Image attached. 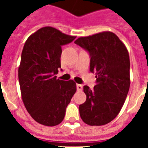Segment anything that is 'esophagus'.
I'll return each instance as SVG.
<instances>
[{"mask_svg":"<svg viewBox=\"0 0 148 148\" xmlns=\"http://www.w3.org/2000/svg\"><path fill=\"white\" fill-rule=\"evenodd\" d=\"M82 88H83V86L81 85V84H77V90H78V91L82 90Z\"/></svg>","mask_w":148,"mask_h":148,"instance_id":"esophagus-1","label":"esophagus"}]
</instances>
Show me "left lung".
Wrapping results in <instances>:
<instances>
[{"label": "left lung", "instance_id": "8db88e82", "mask_svg": "<svg viewBox=\"0 0 148 148\" xmlns=\"http://www.w3.org/2000/svg\"><path fill=\"white\" fill-rule=\"evenodd\" d=\"M74 43L89 52L90 71L97 78L94 89L84 87L87 99L79 106L81 119L90 126L108 124L121 111L130 88L128 51L110 31L81 37Z\"/></svg>", "mask_w": 148, "mask_h": 148}]
</instances>
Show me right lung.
<instances>
[{"label": "right lung", "mask_w": 148, "mask_h": 148, "mask_svg": "<svg viewBox=\"0 0 148 148\" xmlns=\"http://www.w3.org/2000/svg\"><path fill=\"white\" fill-rule=\"evenodd\" d=\"M75 38L44 27L29 36L24 45L18 67L22 101L31 117L45 126L62 122L76 92L73 80L62 81L55 76L60 67L61 46Z\"/></svg>", "instance_id": "add662e5"}]
</instances>
